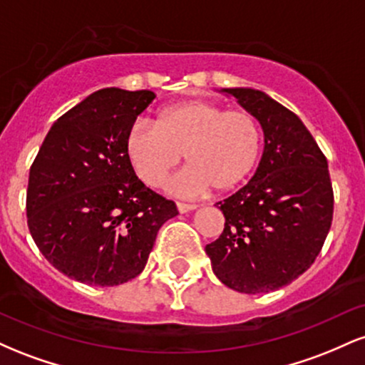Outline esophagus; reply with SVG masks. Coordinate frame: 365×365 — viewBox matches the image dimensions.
Returning <instances> with one entry per match:
<instances>
[{"mask_svg":"<svg viewBox=\"0 0 365 365\" xmlns=\"http://www.w3.org/2000/svg\"><path fill=\"white\" fill-rule=\"evenodd\" d=\"M177 209L178 212H182V215H185V212H190L197 209L195 204H185V202H177Z\"/></svg>","mask_w":365,"mask_h":365,"instance_id":"obj_1","label":"esophagus"}]
</instances>
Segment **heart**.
I'll use <instances>...</instances> for the list:
<instances>
[{
	"instance_id": "b5f03b06",
	"label": "heart",
	"mask_w": 365,
	"mask_h": 365,
	"mask_svg": "<svg viewBox=\"0 0 365 365\" xmlns=\"http://www.w3.org/2000/svg\"><path fill=\"white\" fill-rule=\"evenodd\" d=\"M125 154L150 187H159L183 153L190 165L166 183L173 195H202L215 187L228 192L252 173L261 156L262 132L252 113L226 110L206 99H187L161 108L156 125L133 121Z\"/></svg>"
}]
</instances>
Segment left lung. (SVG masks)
Listing matches in <instances>:
<instances>
[{
    "label": "left lung",
    "instance_id": "8db88e82",
    "mask_svg": "<svg viewBox=\"0 0 365 365\" xmlns=\"http://www.w3.org/2000/svg\"><path fill=\"white\" fill-rule=\"evenodd\" d=\"M252 113L264 150L245 187L216 206L225 216L206 254L221 283L240 293L287 287L311 267L333 220L328 161L302 120L252 87L221 89Z\"/></svg>",
    "mask_w": 365,
    "mask_h": 365
}]
</instances>
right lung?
Returning <instances> with one entry per match:
<instances>
[{
    "instance_id": "right-lung-1",
    "label": "right lung",
    "mask_w": 365,
    "mask_h": 365,
    "mask_svg": "<svg viewBox=\"0 0 365 365\" xmlns=\"http://www.w3.org/2000/svg\"><path fill=\"white\" fill-rule=\"evenodd\" d=\"M156 94L108 87L53 123L31 166L27 223L37 249L68 278L116 287L144 271L173 200L137 178L123 140Z\"/></svg>"
}]
</instances>
